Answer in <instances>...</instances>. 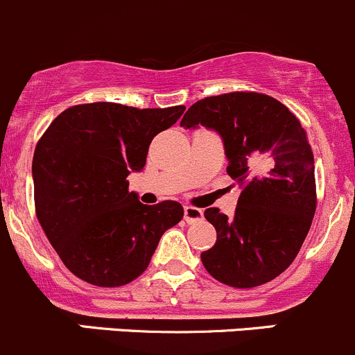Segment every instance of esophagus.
Returning <instances> with one entry per match:
<instances>
[{
	"mask_svg": "<svg viewBox=\"0 0 355 355\" xmlns=\"http://www.w3.org/2000/svg\"><path fill=\"white\" fill-rule=\"evenodd\" d=\"M203 219V210L202 209H196V207L191 205H186L184 207V220L186 223L193 224L196 220H202Z\"/></svg>",
	"mask_w": 355,
	"mask_h": 355,
	"instance_id": "34e87169",
	"label": "esophagus"
}]
</instances>
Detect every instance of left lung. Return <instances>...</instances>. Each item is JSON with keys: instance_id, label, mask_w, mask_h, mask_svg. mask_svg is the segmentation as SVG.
<instances>
[{"instance_id": "8db88e82", "label": "left lung", "mask_w": 355, "mask_h": 355, "mask_svg": "<svg viewBox=\"0 0 355 355\" xmlns=\"http://www.w3.org/2000/svg\"><path fill=\"white\" fill-rule=\"evenodd\" d=\"M181 125H205L223 138L227 174L241 188L231 219L216 207L205 210L217 240L200 255L203 266L234 288L271 282L295 261L315 212L307 132L282 101L245 91L196 101ZM259 168L266 177L254 174Z\"/></svg>"}]
</instances>
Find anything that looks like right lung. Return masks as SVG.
<instances>
[{
	"mask_svg": "<svg viewBox=\"0 0 355 355\" xmlns=\"http://www.w3.org/2000/svg\"><path fill=\"white\" fill-rule=\"evenodd\" d=\"M184 105H76L55 119L33 159L34 203L44 234L72 275L115 288L148 268L160 238L182 219L181 203L143 205L128 176L146 164L152 139Z\"/></svg>",
	"mask_w": 355,
	"mask_h": 355,
	"instance_id": "obj_1",
	"label": "right lung"
}]
</instances>
